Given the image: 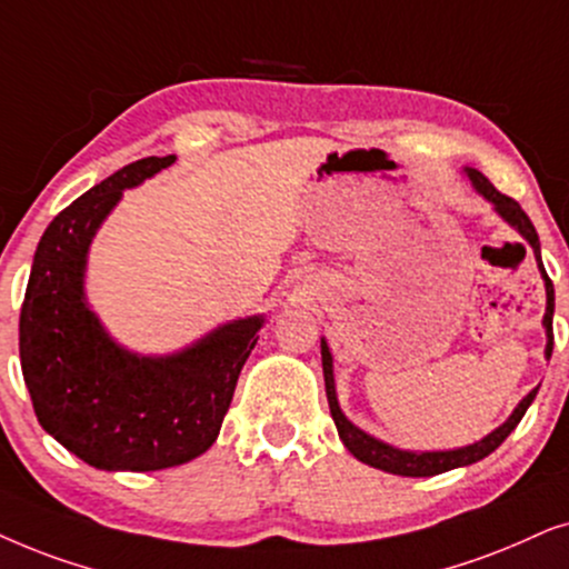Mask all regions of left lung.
I'll return each instance as SVG.
<instances>
[{"label":"left lung","instance_id":"8db88e82","mask_svg":"<svg viewBox=\"0 0 569 569\" xmlns=\"http://www.w3.org/2000/svg\"><path fill=\"white\" fill-rule=\"evenodd\" d=\"M468 177H471L473 187L479 189V192L487 197L489 202H495L497 213L502 216L507 223L515 226V229H518L522 237H526L528 244L533 247L536 260H539V268H541V276H543V283H547V315H543V328H547V338H549L547 340V356H551V348H555V330H551V317H555V286H551V278L547 276V270H543L539 233H536L531 218L526 216V210H522L518 202L512 200V197L499 192V189L491 184V181L483 177L481 171L468 169ZM322 375H325V392H328L332 421H336L338 435H340V439H343L346 448L351 450L353 458H359L361 463L375 466V468H380V471L398 473V476H437V473L452 471V468L471 466V463H476V460L487 458L489 452H495L499 445L505 442L507 435H510V431L518 427L520 419L528 411V406L533 403L536 392H539V388L528 392V396L518 403V408H515L510 419H507L499 429L491 431L489 437H483L481 442L468 445V448H460V450H448V452H406V450L390 448V445L380 442V439L363 435L361 429H356L353 423L346 419L343 411H340V406H338V398H336V382H332V356H330L328 343H325V340H322Z\"/></svg>","mask_w":569,"mask_h":569}]
</instances>
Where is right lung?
I'll return each instance as SVG.
<instances>
[{
    "label": "right lung",
    "mask_w": 569,
    "mask_h": 569,
    "mask_svg": "<svg viewBox=\"0 0 569 569\" xmlns=\"http://www.w3.org/2000/svg\"><path fill=\"white\" fill-rule=\"evenodd\" d=\"M171 163L140 158L67 206L38 241L20 309L22 380L38 423L103 471H161L202 456L262 328V317H247L177 356L140 359L82 301L88 244L121 189Z\"/></svg>",
    "instance_id": "add662e5"
}]
</instances>
